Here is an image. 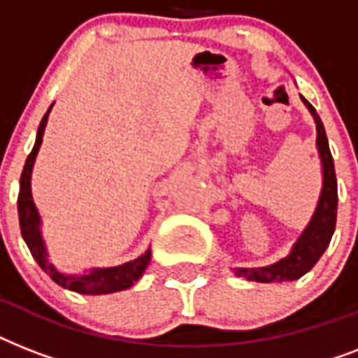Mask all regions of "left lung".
<instances>
[{"instance_id":"8db88e82","label":"left lung","mask_w":358,"mask_h":358,"mask_svg":"<svg viewBox=\"0 0 358 358\" xmlns=\"http://www.w3.org/2000/svg\"><path fill=\"white\" fill-rule=\"evenodd\" d=\"M301 100L316 122V148L320 154V162H322V191H320L316 210L297 241L292 245L288 255L275 264L264 267H234L236 277H243L255 282L297 280L316 266V262L322 258L334 234L336 212H338V187H336L334 162L329 150L327 134H325L320 115L305 96H301Z\"/></svg>"}]
</instances>
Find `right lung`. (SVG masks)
<instances>
[{"label":"right lung","instance_id":"right-lung-1","mask_svg":"<svg viewBox=\"0 0 358 358\" xmlns=\"http://www.w3.org/2000/svg\"><path fill=\"white\" fill-rule=\"evenodd\" d=\"M53 103L42 117L38 131H36V139L33 150L25 159L24 171L20 176V193H18V219H20V230H22V238L25 245L29 247L31 255L36 260V264L42 267V271L46 273L48 277L52 278L53 282L63 286L66 289H72L76 294L83 295H106L115 294V292H122L134 286L145 273L146 266L150 264L152 250L148 249L145 255L137 256L135 260H129L126 264L113 267H91L85 269L83 273H64L59 267L53 266L50 260V252H48L46 241L42 238V219L41 213L36 210L35 202H33V193H31V174H33V165H35L36 154L41 150L42 137H44V129L48 124V115L52 111Z\"/></svg>","mask_w":358,"mask_h":358}]
</instances>
